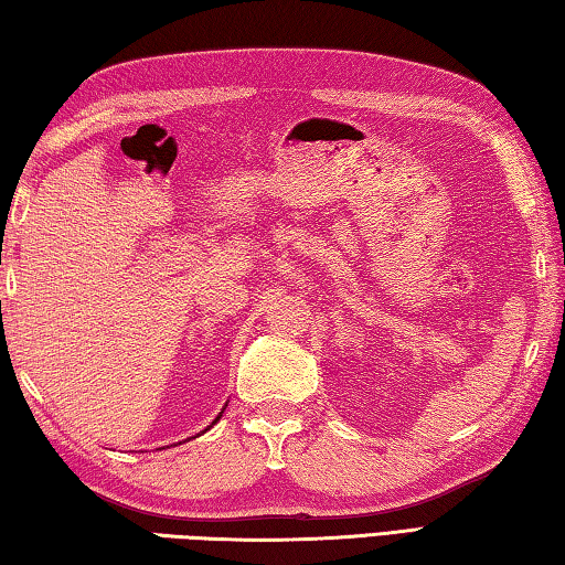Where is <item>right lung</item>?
<instances>
[{
    "instance_id": "right-lung-1",
    "label": "right lung",
    "mask_w": 565,
    "mask_h": 565,
    "mask_svg": "<svg viewBox=\"0 0 565 565\" xmlns=\"http://www.w3.org/2000/svg\"><path fill=\"white\" fill-rule=\"evenodd\" d=\"M218 418H221V415H218ZM218 418H216V420H218ZM216 420H214V423H216ZM214 423H211V425H214ZM211 425H209V428H211ZM209 428H206V430H209Z\"/></svg>"
}]
</instances>
